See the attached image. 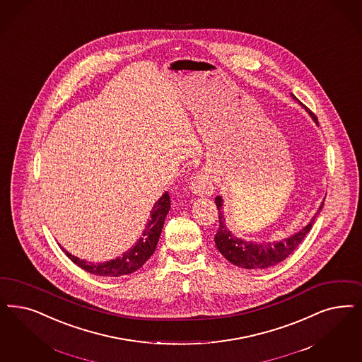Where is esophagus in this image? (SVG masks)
<instances>
[{
    "label": "esophagus",
    "instance_id": "esophagus-1",
    "mask_svg": "<svg viewBox=\"0 0 362 362\" xmlns=\"http://www.w3.org/2000/svg\"><path fill=\"white\" fill-rule=\"evenodd\" d=\"M191 191L199 197H210L214 191L211 175L206 170H202L192 177Z\"/></svg>",
    "mask_w": 362,
    "mask_h": 362
}]
</instances>
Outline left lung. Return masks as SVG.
I'll list each match as a JSON object with an SVG mask.
<instances>
[{"label":"left lung","instance_id":"8db88e82","mask_svg":"<svg viewBox=\"0 0 362 362\" xmlns=\"http://www.w3.org/2000/svg\"><path fill=\"white\" fill-rule=\"evenodd\" d=\"M291 98L299 103V100L293 93H291ZM305 110H306V112L310 115L313 122L318 125V120L314 116V113L310 112L306 107H305ZM324 200L321 202L318 210L314 214L310 222L305 227H302L296 234L285 238L282 240H272V242L258 243V242L238 238L237 235H234L231 233V230L226 226L225 215H223V210H222L223 209V198L216 197L215 204H216L218 212H219V228H218L216 235L214 238L216 249L219 250V252L225 257L228 262L239 266V267H243V269H267V267H272L276 263L285 261L287 257L298 247L299 243L303 240V238L306 237V234L310 231L315 218L322 210Z\"/></svg>","mask_w":362,"mask_h":362}]
</instances>
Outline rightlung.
Returning a JSON list of instances; mask_svg holds the SVG:
<instances>
[{
	"label": "right lung",
	"instance_id": "right-lung-1",
	"mask_svg": "<svg viewBox=\"0 0 362 362\" xmlns=\"http://www.w3.org/2000/svg\"><path fill=\"white\" fill-rule=\"evenodd\" d=\"M170 207H171L170 194L168 191H165L160 197V199L153 204L150 212V219L146 225L144 231L141 233V237L137 239L136 243L131 249L123 252L122 257H117L111 261L88 262L86 259H80L75 255H72L64 247L62 249L72 262L90 274L100 275V276H122V275L131 274L139 270L155 252L156 245L162 234L164 219L170 211Z\"/></svg>",
	"mask_w": 362,
	"mask_h": 362
}]
</instances>
